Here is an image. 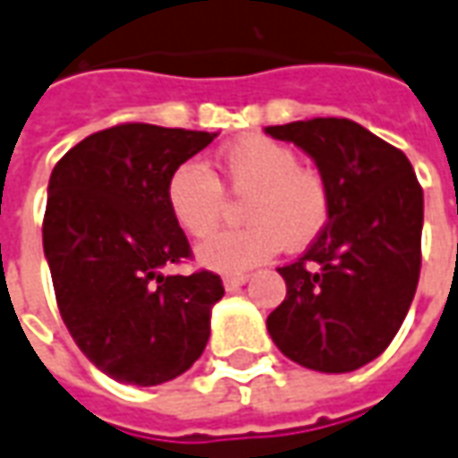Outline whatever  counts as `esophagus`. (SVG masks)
Segmentation results:
<instances>
[{"mask_svg":"<svg viewBox=\"0 0 458 458\" xmlns=\"http://www.w3.org/2000/svg\"><path fill=\"white\" fill-rule=\"evenodd\" d=\"M248 280H250L248 275H225V277H223V284H225V290H228V293H233V290L242 287Z\"/></svg>","mask_w":458,"mask_h":458,"instance_id":"1","label":"esophagus"}]
</instances>
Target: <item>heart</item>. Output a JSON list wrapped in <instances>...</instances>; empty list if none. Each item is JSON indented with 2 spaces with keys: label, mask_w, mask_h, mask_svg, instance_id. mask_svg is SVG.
I'll use <instances>...</instances> for the list:
<instances>
[{
  "label": "heart",
  "mask_w": 458,
  "mask_h": 458,
  "mask_svg": "<svg viewBox=\"0 0 458 458\" xmlns=\"http://www.w3.org/2000/svg\"><path fill=\"white\" fill-rule=\"evenodd\" d=\"M230 191L248 196L242 220L248 225L220 230L198 248V260L220 273H245L270 260L280 245L305 248L327 228L332 188L322 171L300 165L295 148L265 136H248L220 156ZM165 203L174 220L193 238H206L220 223L225 193L203 161H183L165 183Z\"/></svg>",
  "instance_id": "obj_1"
}]
</instances>
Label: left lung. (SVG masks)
<instances>
[{
	"label": "left lung",
	"mask_w": 458,
	"mask_h": 458,
	"mask_svg": "<svg viewBox=\"0 0 458 458\" xmlns=\"http://www.w3.org/2000/svg\"><path fill=\"white\" fill-rule=\"evenodd\" d=\"M310 153L332 188L327 228L277 267L287 295L267 332L293 362L352 372L389 347L421 270L424 193L404 153L350 118L267 126Z\"/></svg>",
	"instance_id": "obj_1"
}]
</instances>
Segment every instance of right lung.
Here are the masks:
<instances>
[{
    "mask_svg": "<svg viewBox=\"0 0 458 458\" xmlns=\"http://www.w3.org/2000/svg\"><path fill=\"white\" fill-rule=\"evenodd\" d=\"M216 133L118 123L76 143L51 171L44 255L79 350L104 374L153 386L191 369L210 337L220 275H161L193 250L165 203L175 168Z\"/></svg>",
    "mask_w": 458,
    "mask_h": 458,
    "instance_id": "add662e5",
    "label": "right lung"
}]
</instances>
